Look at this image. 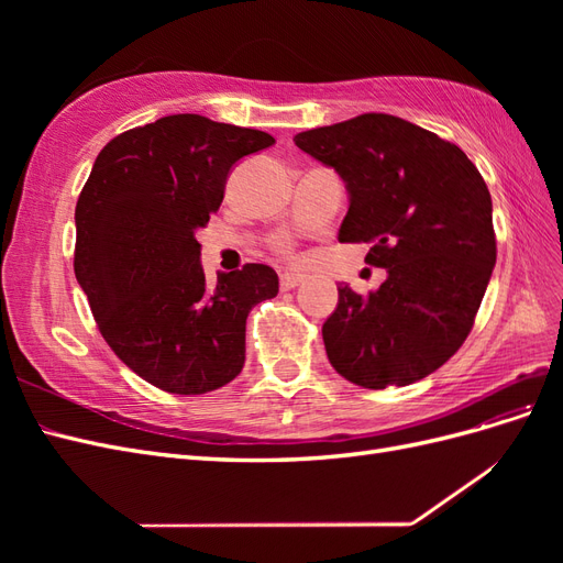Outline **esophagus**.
<instances>
[{
  "instance_id": "1",
  "label": "esophagus",
  "mask_w": 563,
  "mask_h": 563,
  "mask_svg": "<svg viewBox=\"0 0 563 563\" xmlns=\"http://www.w3.org/2000/svg\"><path fill=\"white\" fill-rule=\"evenodd\" d=\"M305 282V275H300V272H284L282 275V288L284 291H291V288L300 286Z\"/></svg>"
}]
</instances>
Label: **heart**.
Segmentation results:
<instances>
[{
    "label": "heart",
    "mask_w": 563,
    "mask_h": 563,
    "mask_svg": "<svg viewBox=\"0 0 563 563\" xmlns=\"http://www.w3.org/2000/svg\"><path fill=\"white\" fill-rule=\"evenodd\" d=\"M279 246H282V249H288V246H286V244H279Z\"/></svg>",
    "instance_id": "obj_1"
}]
</instances>
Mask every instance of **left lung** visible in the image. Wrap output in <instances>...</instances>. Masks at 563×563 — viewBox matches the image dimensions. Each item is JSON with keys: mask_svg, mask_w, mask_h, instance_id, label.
<instances>
[{"mask_svg": "<svg viewBox=\"0 0 563 563\" xmlns=\"http://www.w3.org/2000/svg\"><path fill=\"white\" fill-rule=\"evenodd\" d=\"M343 178L338 242L371 244L387 279L368 296L338 286L321 335L354 385H411L446 364L479 310L496 265L488 187L457 145L395 114L366 112L294 135Z\"/></svg>", "mask_w": 563, "mask_h": 563, "instance_id": "8db88e82", "label": "left lung"}]
</instances>
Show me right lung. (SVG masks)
I'll use <instances>...</instances> for the list:
<instances>
[{"mask_svg":"<svg viewBox=\"0 0 563 563\" xmlns=\"http://www.w3.org/2000/svg\"><path fill=\"white\" fill-rule=\"evenodd\" d=\"M269 145L265 131L168 114L96 157L75 209V277L106 343L150 385L203 395L242 373L246 317L279 294V277L249 263L209 286L197 232L232 166Z\"/></svg>","mask_w":563,"mask_h":563,"instance_id":"1","label":"right lung"}]
</instances>
